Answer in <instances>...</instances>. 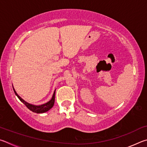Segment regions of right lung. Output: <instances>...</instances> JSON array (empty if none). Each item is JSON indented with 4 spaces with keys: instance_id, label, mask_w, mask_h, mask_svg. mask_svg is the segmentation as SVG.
I'll return each mask as SVG.
<instances>
[{
    "instance_id": "add662e5",
    "label": "right lung",
    "mask_w": 147,
    "mask_h": 147,
    "mask_svg": "<svg viewBox=\"0 0 147 147\" xmlns=\"http://www.w3.org/2000/svg\"><path fill=\"white\" fill-rule=\"evenodd\" d=\"M13 91L15 92V94L16 96H17L18 98L19 99V100L21 101L22 103H24L26 107L28 108V109L30 110L31 111H32L33 112L37 113V114H41V113H45L47 111H48L49 110H50L51 108L53 107L54 102H55V91L53 92V94L52 96V97L51 99L48 102H46L45 104L40 105H32L30 104L29 102H28L26 101H25L24 99H22L19 95L17 94V93L16 92V91L15 90V89L13 86Z\"/></svg>"
}]
</instances>
